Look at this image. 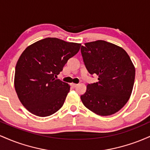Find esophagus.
<instances>
[{
    "label": "esophagus",
    "instance_id": "obj_1",
    "mask_svg": "<svg viewBox=\"0 0 150 150\" xmlns=\"http://www.w3.org/2000/svg\"><path fill=\"white\" fill-rule=\"evenodd\" d=\"M70 85H71L73 87H76L77 86V84H75V83H71L70 84Z\"/></svg>",
    "mask_w": 150,
    "mask_h": 150
}]
</instances>
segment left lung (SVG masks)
Wrapping results in <instances>:
<instances>
[{"label": "left lung", "mask_w": 150, "mask_h": 150, "mask_svg": "<svg viewBox=\"0 0 150 150\" xmlns=\"http://www.w3.org/2000/svg\"><path fill=\"white\" fill-rule=\"evenodd\" d=\"M83 61L98 82L87 85L81 100L86 108L99 116L118 112L128 102L133 88L135 69L123 48L98 40L81 46Z\"/></svg>", "instance_id": "left-lung-1"}]
</instances>
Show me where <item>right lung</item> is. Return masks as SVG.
I'll return each instance as SVG.
<instances>
[{"mask_svg": "<svg viewBox=\"0 0 150 150\" xmlns=\"http://www.w3.org/2000/svg\"><path fill=\"white\" fill-rule=\"evenodd\" d=\"M80 46L48 37L26 48L17 62L14 80L15 91L26 109L46 117L63 106L70 85L56 77Z\"/></svg>", "mask_w": 150, "mask_h": 150, "instance_id": "1", "label": "right lung"}]
</instances>
